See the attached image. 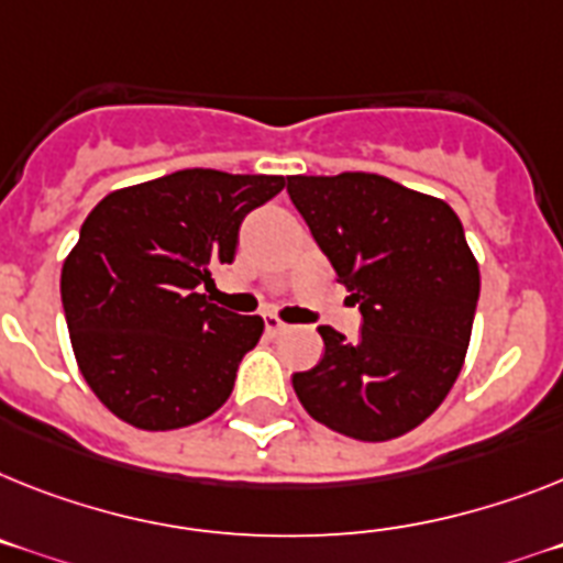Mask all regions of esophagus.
Masks as SVG:
<instances>
[{"instance_id":"34e87169","label":"esophagus","mask_w":563,"mask_h":563,"mask_svg":"<svg viewBox=\"0 0 563 563\" xmlns=\"http://www.w3.org/2000/svg\"><path fill=\"white\" fill-rule=\"evenodd\" d=\"M263 323H266V332L268 334H280V332H286V329H289V325L283 323V320L277 318V314H266V318H263Z\"/></svg>"}]
</instances>
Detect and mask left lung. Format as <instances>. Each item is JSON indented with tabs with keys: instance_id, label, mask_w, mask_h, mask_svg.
<instances>
[{
	"instance_id": "8db88e82",
	"label": "left lung",
	"mask_w": 563,
	"mask_h": 563,
	"mask_svg": "<svg viewBox=\"0 0 563 563\" xmlns=\"http://www.w3.org/2000/svg\"><path fill=\"white\" fill-rule=\"evenodd\" d=\"M289 197L363 314L354 343L320 325L323 361L291 375L297 398L354 441L412 432L450 395L470 346L481 272L464 225L443 200L380 174H297Z\"/></svg>"
}]
</instances>
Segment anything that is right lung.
<instances>
[{
	"label": "right lung",
	"mask_w": 563,
	"mask_h": 563,
	"mask_svg": "<svg viewBox=\"0 0 563 563\" xmlns=\"http://www.w3.org/2000/svg\"><path fill=\"white\" fill-rule=\"evenodd\" d=\"M277 174L186 168L117 188L85 217L63 263V309L85 384L108 412L165 432L229 400L266 329L202 295L238 252L240 223L280 194Z\"/></svg>",
	"instance_id": "1"
}]
</instances>
